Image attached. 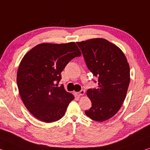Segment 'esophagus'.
Segmentation results:
<instances>
[{"instance_id": "esophagus-1", "label": "esophagus", "mask_w": 150, "mask_h": 150, "mask_svg": "<svg viewBox=\"0 0 150 150\" xmlns=\"http://www.w3.org/2000/svg\"><path fill=\"white\" fill-rule=\"evenodd\" d=\"M85 90H81L79 92H78V95H79V96H83L85 95Z\"/></svg>"}]
</instances>
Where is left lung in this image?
Here are the masks:
<instances>
[{"mask_svg": "<svg viewBox=\"0 0 150 150\" xmlns=\"http://www.w3.org/2000/svg\"><path fill=\"white\" fill-rule=\"evenodd\" d=\"M77 44L88 69L98 77V87L87 91L92 106L85 113L93 120L103 122L115 115L125 100L130 81L129 63L122 50L105 39Z\"/></svg>", "mask_w": 150, "mask_h": 150, "instance_id": "obj_1", "label": "left lung"}]
</instances>
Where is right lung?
Masks as SVG:
<instances>
[{"label": "right lung", "mask_w": 150, "mask_h": 150, "mask_svg": "<svg viewBox=\"0 0 150 150\" xmlns=\"http://www.w3.org/2000/svg\"><path fill=\"white\" fill-rule=\"evenodd\" d=\"M81 55L75 42H43L25 54L18 67L16 82L24 105L34 117L51 123L65 115L75 97L66 91L63 85H54L60 81L61 73L67 64Z\"/></svg>", "instance_id": "obj_1"}]
</instances>
